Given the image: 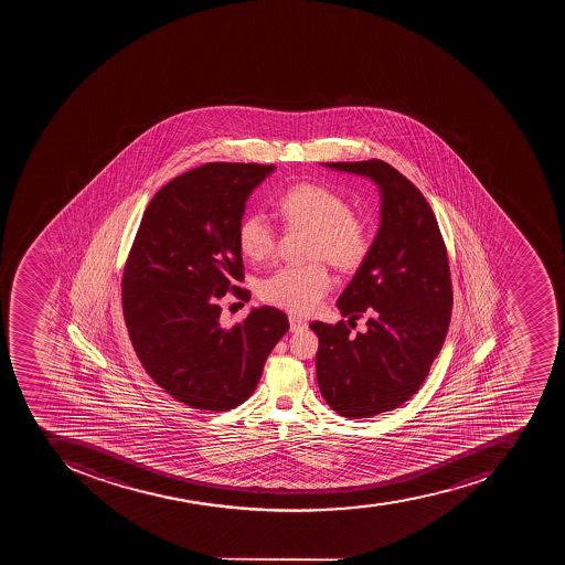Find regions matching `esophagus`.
Listing matches in <instances>:
<instances>
[{
  "label": "esophagus",
  "mask_w": 565,
  "mask_h": 565,
  "mask_svg": "<svg viewBox=\"0 0 565 565\" xmlns=\"http://www.w3.org/2000/svg\"><path fill=\"white\" fill-rule=\"evenodd\" d=\"M307 329V321L298 316H289V330L291 332H300V330Z\"/></svg>",
  "instance_id": "obj_1"
}]
</instances>
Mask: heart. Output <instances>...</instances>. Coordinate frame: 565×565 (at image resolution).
<instances>
[{"instance_id":"b5f03b06","label":"heart","mask_w":565,"mask_h":565,"mask_svg":"<svg viewBox=\"0 0 565 565\" xmlns=\"http://www.w3.org/2000/svg\"><path fill=\"white\" fill-rule=\"evenodd\" d=\"M280 217L289 226L311 232L307 258L324 259L339 270L360 267L371 249V235L362 221L351 215L350 205L335 192L312 183H300L280 198ZM238 247L253 262L267 259L276 249V232L262 214H249L238 224ZM332 277L323 263L280 267L259 285V297L294 315H309L329 294Z\"/></svg>"}]
</instances>
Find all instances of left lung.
I'll list each match as a JSON object with an SVG mask.
<instances>
[{"label":"left lung","mask_w":565,"mask_h":565,"mask_svg":"<svg viewBox=\"0 0 565 565\" xmlns=\"http://www.w3.org/2000/svg\"><path fill=\"white\" fill-rule=\"evenodd\" d=\"M379 186L380 226L364 262L338 298L342 316H367L365 332L344 321L309 324L320 339L316 379L342 417L399 408L426 380L444 347L452 309L449 259L423 192L383 160L321 162Z\"/></svg>","instance_id":"1"}]
</instances>
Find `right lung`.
<instances>
[{
  "label": "right lung",
  "mask_w": 565,
  "mask_h": 565,
  "mask_svg": "<svg viewBox=\"0 0 565 565\" xmlns=\"http://www.w3.org/2000/svg\"><path fill=\"white\" fill-rule=\"evenodd\" d=\"M276 166L209 162L174 178L145 210L121 282L125 323L153 382L191 408L227 412L258 387L288 332L285 312L250 307L221 324L227 291L249 302L238 224L254 189Z\"/></svg>",
  "instance_id": "right-lung-1"
}]
</instances>
